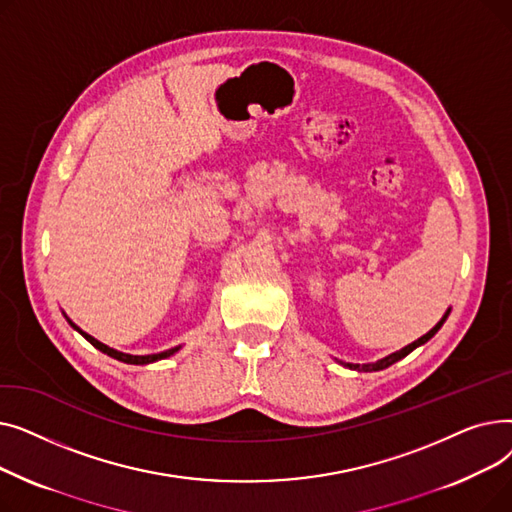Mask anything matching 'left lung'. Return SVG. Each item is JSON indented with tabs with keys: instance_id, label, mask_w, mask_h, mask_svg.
<instances>
[{
	"instance_id": "8db88e82",
	"label": "left lung",
	"mask_w": 512,
	"mask_h": 512,
	"mask_svg": "<svg viewBox=\"0 0 512 512\" xmlns=\"http://www.w3.org/2000/svg\"><path fill=\"white\" fill-rule=\"evenodd\" d=\"M448 315H450V307L446 309V313L442 315V319L438 321V324H436L432 330H429L427 334H423V336L417 338L415 342L407 344L405 348H400V351H396V353H392V355H388V357H384V359H380V361H375V363H363V365H359V363H342V365L348 367V369H355V371H380V369H386V367H390L392 363H396V361H400V359H405L409 353H413L417 346L425 344L429 338H434V336L438 334V330L444 326V321H446Z\"/></svg>"
}]
</instances>
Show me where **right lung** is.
<instances>
[{"instance_id": "obj_1", "label": "right lung", "mask_w": 512, "mask_h": 512, "mask_svg": "<svg viewBox=\"0 0 512 512\" xmlns=\"http://www.w3.org/2000/svg\"><path fill=\"white\" fill-rule=\"evenodd\" d=\"M64 317L68 319V324L83 336V338H87L95 348H99L101 353H105L107 357H112V359H118V361H122V363H128V365H149V363H155V361H161V359H168V357H172L174 353H178L182 346H174V348H168V351H164V353H155V355H128V353H122V351H116V348H112V346H107V344H103V342H99L97 338H93L91 334H87V332H83L80 330L74 321L64 313Z\"/></svg>"}]
</instances>
